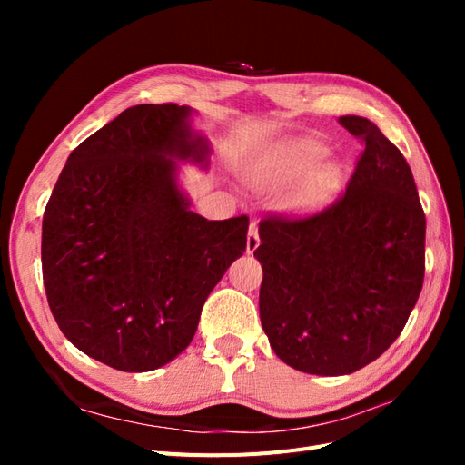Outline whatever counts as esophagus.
Segmentation results:
<instances>
[{"label": "esophagus", "mask_w": 465, "mask_h": 465, "mask_svg": "<svg viewBox=\"0 0 465 465\" xmlns=\"http://www.w3.org/2000/svg\"><path fill=\"white\" fill-rule=\"evenodd\" d=\"M260 246V234H258V227L256 224H250L248 231V241H246V252L248 254H254L256 248Z\"/></svg>", "instance_id": "obj_1"}]
</instances>
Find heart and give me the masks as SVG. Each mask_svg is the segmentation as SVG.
<instances>
[{
  "mask_svg": "<svg viewBox=\"0 0 465 465\" xmlns=\"http://www.w3.org/2000/svg\"><path fill=\"white\" fill-rule=\"evenodd\" d=\"M323 147L312 139L287 143L275 151L270 159L252 171V184L260 192L283 190L304 178L322 161ZM337 186V171L333 166H322L308 178L301 190L292 195V205L297 209L318 207Z\"/></svg>",
  "mask_w": 465,
  "mask_h": 465,
  "instance_id": "1",
  "label": "heart"
}]
</instances>
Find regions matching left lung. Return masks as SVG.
<instances>
[{
  "mask_svg": "<svg viewBox=\"0 0 465 465\" xmlns=\"http://www.w3.org/2000/svg\"><path fill=\"white\" fill-rule=\"evenodd\" d=\"M340 122L364 145L345 192L312 215L263 217L254 252L270 345L318 376L351 374L382 355L425 279V211L410 164L371 120Z\"/></svg>",
  "mask_w": 465,
  "mask_h": 465,
  "instance_id": "8db88e82",
  "label": "left lung"
}]
</instances>
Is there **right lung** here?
Listing matches in <instances>:
<instances>
[{"mask_svg":"<svg viewBox=\"0 0 465 465\" xmlns=\"http://www.w3.org/2000/svg\"><path fill=\"white\" fill-rule=\"evenodd\" d=\"M188 106L137 104L74 149L42 217L50 311L83 353L124 372L171 362L246 252L248 217L188 209L174 159L207 163Z\"/></svg>","mask_w":465,"mask_h":465,"instance_id":"right-lung-1","label":"right lung"}]
</instances>
